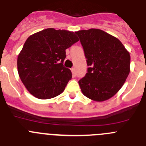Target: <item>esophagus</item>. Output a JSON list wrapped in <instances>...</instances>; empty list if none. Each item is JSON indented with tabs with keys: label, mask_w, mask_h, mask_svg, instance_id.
<instances>
[{
	"label": "esophagus",
	"mask_w": 146,
	"mask_h": 146,
	"mask_svg": "<svg viewBox=\"0 0 146 146\" xmlns=\"http://www.w3.org/2000/svg\"><path fill=\"white\" fill-rule=\"evenodd\" d=\"M71 72H72V73H73V76H76V70H75L74 68H71Z\"/></svg>",
	"instance_id": "1"
}]
</instances>
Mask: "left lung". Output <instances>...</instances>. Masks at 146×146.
<instances>
[{
  "label": "left lung",
  "mask_w": 146,
  "mask_h": 146,
  "mask_svg": "<svg viewBox=\"0 0 146 146\" xmlns=\"http://www.w3.org/2000/svg\"><path fill=\"white\" fill-rule=\"evenodd\" d=\"M76 33L89 66L78 81L81 92L92 100H107L124 85L130 71V54L119 39L100 29Z\"/></svg>",
  "instance_id": "8db88e82"
}]
</instances>
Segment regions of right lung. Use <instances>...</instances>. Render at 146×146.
I'll return each mask as SVG.
<instances>
[{"label": "right lung", "instance_id": "obj_1", "mask_svg": "<svg viewBox=\"0 0 146 146\" xmlns=\"http://www.w3.org/2000/svg\"><path fill=\"white\" fill-rule=\"evenodd\" d=\"M79 39L74 32L47 28L34 33L26 40L18 55L19 78L35 98L46 100L65 90L72 78L63 62L65 50Z\"/></svg>", "mask_w": 146, "mask_h": 146}]
</instances>
